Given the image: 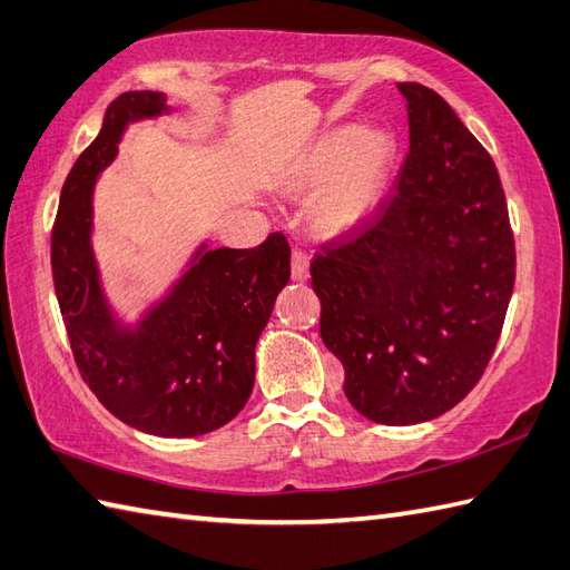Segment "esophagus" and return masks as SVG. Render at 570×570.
Segmentation results:
<instances>
[{"label": "esophagus", "instance_id": "34e87169", "mask_svg": "<svg viewBox=\"0 0 570 570\" xmlns=\"http://www.w3.org/2000/svg\"><path fill=\"white\" fill-rule=\"evenodd\" d=\"M309 277V258L302 250H293V281L305 283Z\"/></svg>", "mask_w": 570, "mask_h": 570}]
</instances>
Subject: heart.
<instances>
[{
  "mask_svg": "<svg viewBox=\"0 0 570 570\" xmlns=\"http://www.w3.org/2000/svg\"><path fill=\"white\" fill-rule=\"evenodd\" d=\"M397 144L385 129L341 124L302 150L285 175V189L299 197L321 193L312 205V229L324 238L356 232L381 205Z\"/></svg>",
  "mask_w": 570,
  "mask_h": 570,
  "instance_id": "b5f03b06",
  "label": "heart"
}]
</instances>
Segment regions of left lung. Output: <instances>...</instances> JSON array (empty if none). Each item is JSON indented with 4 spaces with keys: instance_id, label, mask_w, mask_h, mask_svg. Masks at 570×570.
I'll use <instances>...</instances> for the list:
<instances>
[{
    "instance_id": "left-lung-1",
    "label": "left lung",
    "mask_w": 570,
    "mask_h": 570,
    "mask_svg": "<svg viewBox=\"0 0 570 570\" xmlns=\"http://www.w3.org/2000/svg\"><path fill=\"white\" fill-rule=\"evenodd\" d=\"M410 154L395 195L312 261L324 346L371 422L420 424L480 381L514 287L500 175L444 97L400 82Z\"/></svg>"
}]
</instances>
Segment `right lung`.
<instances>
[{"label": "right lung", "mask_w": 570, "mask_h": 570, "mask_svg": "<svg viewBox=\"0 0 570 570\" xmlns=\"http://www.w3.org/2000/svg\"><path fill=\"white\" fill-rule=\"evenodd\" d=\"M170 114L163 92H124L109 105L60 193L50 265L82 381L138 432L209 434L244 410L256 381V344L289 281L287 238L256 248L202 242L168 293L134 324L117 317L92 250L95 185L119 154L126 126Z\"/></svg>", "instance_id": "obj_1"}]
</instances>
